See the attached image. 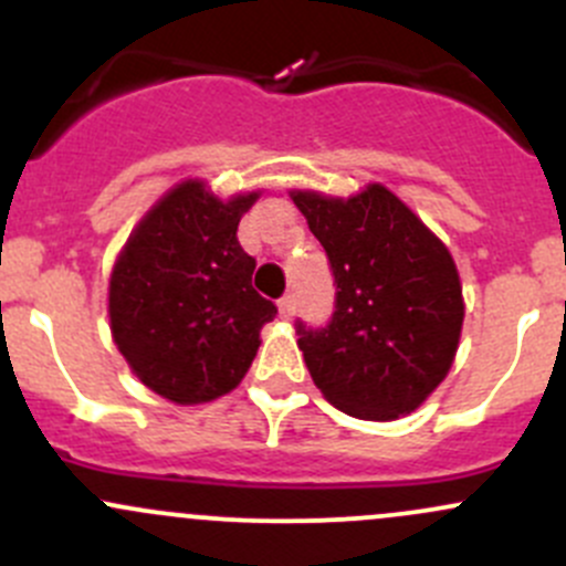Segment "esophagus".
<instances>
[{
    "label": "esophagus",
    "mask_w": 566,
    "mask_h": 566,
    "mask_svg": "<svg viewBox=\"0 0 566 566\" xmlns=\"http://www.w3.org/2000/svg\"><path fill=\"white\" fill-rule=\"evenodd\" d=\"M279 312H282L284 319H290L295 315V295L293 293H287L279 298Z\"/></svg>",
    "instance_id": "obj_1"
}]
</instances>
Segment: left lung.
Masks as SVG:
<instances>
[{
	"instance_id": "1",
	"label": "left lung",
	"mask_w": 566,
	"mask_h": 566,
	"mask_svg": "<svg viewBox=\"0 0 566 566\" xmlns=\"http://www.w3.org/2000/svg\"><path fill=\"white\" fill-rule=\"evenodd\" d=\"M334 273V315L295 323L312 380L334 408L391 421L447 378L462 328V287L449 249L373 186L350 199L293 191Z\"/></svg>"
}]
</instances>
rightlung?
<instances>
[{"instance_id":"right-lung-1","label":"right lung","mask_w":566,"mask_h":566,"mask_svg":"<svg viewBox=\"0 0 566 566\" xmlns=\"http://www.w3.org/2000/svg\"><path fill=\"white\" fill-rule=\"evenodd\" d=\"M256 193L221 202L186 180L142 219L108 282V317L136 378L177 405L232 391L276 304L251 287L238 221Z\"/></svg>"}]
</instances>
